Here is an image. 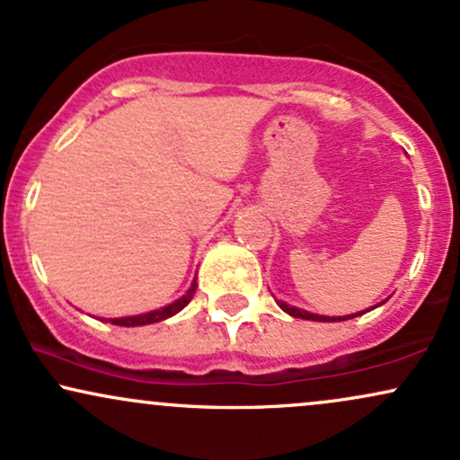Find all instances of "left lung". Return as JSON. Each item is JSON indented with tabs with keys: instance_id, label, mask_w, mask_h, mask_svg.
<instances>
[{
	"instance_id": "left-lung-1",
	"label": "left lung",
	"mask_w": 460,
	"mask_h": 460,
	"mask_svg": "<svg viewBox=\"0 0 460 460\" xmlns=\"http://www.w3.org/2000/svg\"><path fill=\"white\" fill-rule=\"evenodd\" d=\"M385 303V300H383ZM381 303V305H383ZM277 305L279 307H281L285 314H289L292 315V318H300V320H314V322H344V320H350V318H357V315H363V314H367L369 309H366V311H358V314H350V315H318V314H309V311H305V309H298V307H294V305H288V303H283V300H277ZM374 309V307H372Z\"/></svg>"
}]
</instances>
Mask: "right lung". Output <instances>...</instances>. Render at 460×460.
<instances>
[{
	"mask_svg": "<svg viewBox=\"0 0 460 460\" xmlns=\"http://www.w3.org/2000/svg\"><path fill=\"white\" fill-rule=\"evenodd\" d=\"M194 292H197V279H194L192 285H190V289L186 294H183L181 298H177L175 303L166 305V307L162 309H153V311H146V314H140V315H128V318H105L103 322H110V324H116V326H145V324H155V322H162L166 318H172V315L179 314L186 305L192 300Z\"/></svg>",
	"mask_w": 460,
	"mask_h": 460,
	"instance_id": "obj_1",
	"label": "right lung"
}]
</instances>
